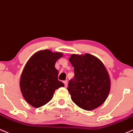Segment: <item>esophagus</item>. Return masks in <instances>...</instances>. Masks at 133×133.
Masks as SVG:
<instances>
[{"mask_svg":"<svg viewBox=\"0 0 133 133\" xmlns=\"http://www.w3.org/2000/svg\"><path fill=\"white\" fill-rule=\"evenodd\" d=\"M63 82H64V86H65V87H67V86H68V81L65 80V81H64Z\"/></svg>","mask_w":133,"mask_h":133,"instance_id":"34e87169","label":"esophagus"}]
</instances>
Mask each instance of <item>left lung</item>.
Masks as SVG:
<instances>
[{
    "mask_svg": "<svg viewBox=\"0 0 133 133\" xmlns=\"http://www.w3.org/2000/svg\"><path fill=\"white\" fill-rule=\"evenodd\" d=\"M75 76L68 83L72 101L79 108L92 110L101 105L110 93V79L103 63L90 54L69 58Z\"/></svg>",
    "mask_w": 133,
    "mask_h": 133,
    "instance_id": "8db88e82",
    "label": "left lung"
}]
</instances>
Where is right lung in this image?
Listing matches in <instances>:
<instances>
[{
	"label": "right lung",
	"instance_id": "1",
	"mask_svg": "<svg viewBox=\"0 0 133 133\" xmlns=\"http://www.w3.org/2000/svg\"><path fill=\"white\" fill-rule=\"evenodd\" d=\"M63 54L50 50H41L30 57L21 75L19 86L26 101L39 108L53 98L56 89L64 87L58 80V70L55 64Z\"/></svg>",
	"mask_w": 133,
	"mask_h": 133
}]
</instances>
